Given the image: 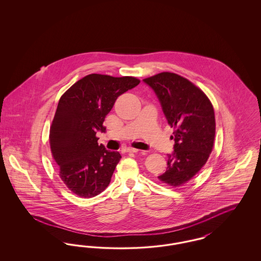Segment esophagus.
<instances>
[{
    "label": "esophagus",
    "mask_w": 261,
    "mask_h": 261,
    "mask_svg": "<svg viewBox=\"0 0 261 261\" xmlns=\"http://www.w3.org/2000/svg\"><path fill=\"white\" fill-rule=\"evenodd\" d=\"M122 152H138L140 151V149H134V148H125L121 149Z\"/></svg>",
    "instance_id": "obj_1"
}]
</instances>
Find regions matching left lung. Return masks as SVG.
<instances>
[{"mask_svg": "<svg viewBox=\"0 0 261 261\" xmlns=\"http://www.w3.org/2000/svg\"><path fill=\"white\" fill-rule=\"evenodd\" d=\"M143 81L153 90L168 124L175 128L173 152L159 179L168 186H182L210 158L215 137L213 107L199 88L180 75L162 72Z\"/></svg>", "mask_w": 261, "mask_h": 261, "instance_id": "left-lung-1", "label": "left lung"}]
</instances>
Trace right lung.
I'll return each instance as SVG.
<instances>
[{"label":"right lung","mask_w":261,"mask_h":261,"mask_svg":"<svg viewBox=\"0 0 261 261\" xmlns=\"http://www.w3.org/2000/svg\"><path fill=\"white\" fill-rule=\"evenodd\" d=\"M132 76L89 74L60 99L50 129V146L63 183L80 198H93L109 186L120 161L118 151L98 144L106 116L116 99L136 87Z\"/></svg>","instance_id":"1"}]
</instances>
